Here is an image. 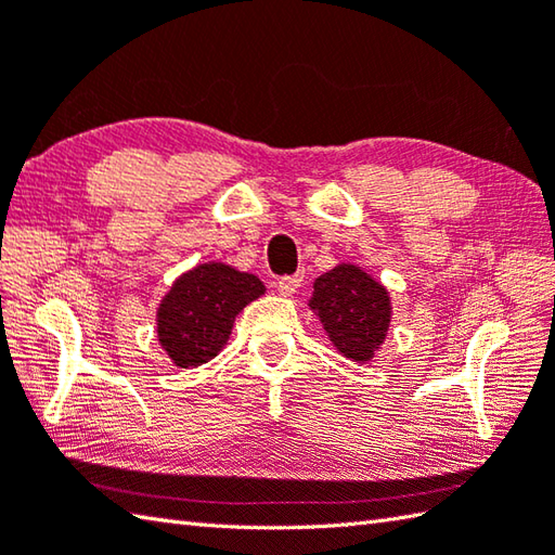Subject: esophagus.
<instances>
[{
	"label": "esophagus",
	"mask_w": 555,
	"mask_h": 555,
	"mask_svg": "<svg viewBox=\"0 0 555 555\" xmlns=\"http://www.w3.org/2000/svg\"><path fill=\"white\" fill-rule=\"evenodd\" d=\"M300 281H302L300 274H296V276H281V279H276V288H279L281 296H293V293L298 291Z\"/></svg>",
	"instance_id": "obj_1"
}]
</instances>
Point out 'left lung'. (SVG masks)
Instances as JSON below:
<instances>
[{"instance_id": "obj_1", "label": "left lung", "mask_w": 555, "mask_h": 555, "mask_svg": "<svg viewBox=\"0 0 555 555\" xmlns=\"http://www.w3.org/2000/svg\"><path fill=\"white\" fill-rule=\"evenodd\" d=\"M310 308L339 353L361 363L383 346L392 320L387 288L356 264H339L314 281Z\"/></svg>"}]
</instances>
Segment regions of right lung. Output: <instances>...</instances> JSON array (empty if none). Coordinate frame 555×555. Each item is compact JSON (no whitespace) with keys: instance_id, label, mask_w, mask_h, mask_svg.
Instances as JSON below:
<instances>
[{"instance_id":"right-lung-1","label":"right lung","mask_w":555,"mask_h":555,"mask_svg":"<svg viewBox=\"0 0 555 555\" xmlns=\"http://www.w3.org/2000/svg\"><path fill=\"white\" fill-rule=\"evenodd\" d=\"M264 293L255 274L221 262L182 274L156 314L158 341L178 367H197L223 349L235 314Z\"/></svg>"}]
</instances>
